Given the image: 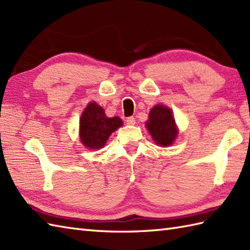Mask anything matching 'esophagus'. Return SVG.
I'll use <instances>...</instances> for the list:
<instances>
[{"instance_id":"1","label":"esophagus","mask_w":250,"mask_h":250,"mask_svg":"<svg viewBox=\"0 0 250 250\" xmlns=\"http://www.w3.org/2000/svg\"><path fill=\"white\" fill-rule=\"evenodd\" d=\"M125 122H126V125H135V118L134 117H128V118L125 119Z\"/></svg>"}]
</instances>
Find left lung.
<instances>
[{
    "instance_id": "left-lung-1",
    "label": "left lung",
    "mask_w": 250,
    "mask_h": 250,
    "mask_svg": "<svg viewBox=\"0 0 250 250\" xmlns=\"http://www.w3.org/2000/svg\"><path fill=\"white\" fill-rule=\"evenodd\" d=\"M146 126L152 139L160 146L172 145L177 136V128L172 111L167 106L156 105L152 107Z\"/></svg>"
}]
</instances>
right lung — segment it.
<instances>
[{
	"label": "right lung",
	"instance_id": "obj_1",
	"mask_svg": "<svg viewBox=\"0 0 250 250\" xmlns=\"http://www.w3.org/2000/svg\"><path fill=\"white\" fill-rule=\"evenodd\" d=\"M119 117L107 118L104 109L95 102L89 103L81 117V140L83 144L90 149L102 148L109 135L122 125Z\"/></svg>",
	"mask_w": 250,
	"mask_h": 250
}]
</instances>
